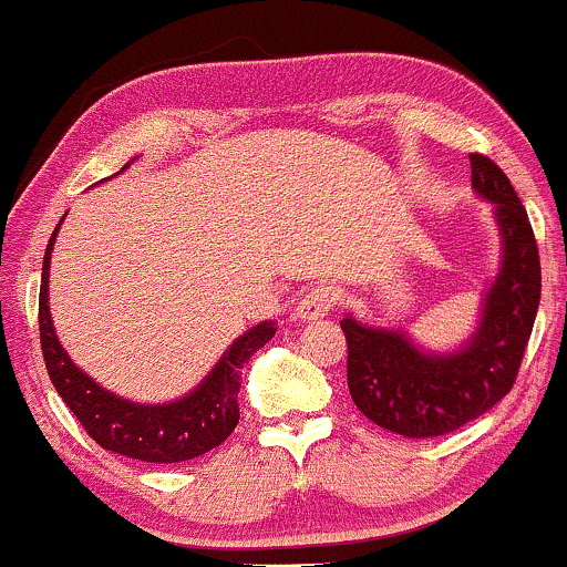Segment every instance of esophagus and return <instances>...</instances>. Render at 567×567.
Segmentation results:
<instances>
[{
  "mask_svg": "<svg viewBox=\"0 0 567 567\" xmlns=\"http://www.w3.org/2000/svg\"><path fill=\"white\" fill-rule=\"evenodd\" d=\"M338 305V289L333 286H315V289L301 293L297 301V318L301 320H318L322 315H328Z\"/></svg>",
  "mask_w": 567,
  "mask_h": 567,
  "instance_id": "34e87169",
  "label": "esophagus"
}]
</instances>
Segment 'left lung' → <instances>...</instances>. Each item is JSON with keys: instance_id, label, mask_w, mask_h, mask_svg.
<instances>
[{"instance_id": "8db88e82", "label": "left lung", "mask_w": 567, "mask_h": 567, "mask_svg": "<svg viewBox=\"0 0 567 567\" xmlns=\"http://www.w3.org/2000/svg\"><path fill=\"white\" fill-rule=\"evenodd\" d=\"M472 158V185L495 203L503 231V270L487 291L484 315L468 347L451 357L414 349L399 330L341 320L347 336L349 393L382 430L424 440L455 432L511 393L539 310L542 266L532 220L495 161Z\"/></svg>"}]
</instances>
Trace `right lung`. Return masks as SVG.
I'll list each match as a JSON object with an SVG mask.
<instances>
[{"instance_id":"obj_1","label":"right lung","mask_w":567,"mask_h":567,"mask_svg":"<svg viewBox=\"0 0 567 567\" xmlns=\"http://www.w3.org/2000/svg\"><path fill=\"white\" fill-rule=\"evenodd\" d=\"M54 239L56 231L51 234L47 255H43L39 293L41 351L56 393L62 395V401L78 416L87 435L104 451L145 463L193 461L224 443L239 424L237 395L241 388V367L276 336L274 322H260L237 338L231 349L220 357L216 370L203 380V385L182 401L164 403V406H140V403L116 399L114 393L95 385L85 372H80L70 362L54 336L47 305L49 260Z\"/></svg>"}]
</instances>
